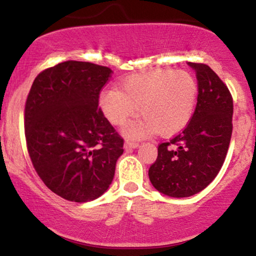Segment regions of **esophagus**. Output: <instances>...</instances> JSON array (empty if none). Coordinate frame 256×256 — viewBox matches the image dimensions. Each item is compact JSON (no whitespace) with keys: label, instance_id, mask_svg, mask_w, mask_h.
I'll list each match as a JSON object with an SVG mask.
<instances>
[{"label":"esophagus","instance_id":"esophagus-1","mask_svg":"<svg viewBox=\"0 0 256 256\" xmlns=\"http://www.w3.org/2000/svg\"><path fill=\"white\" fill-rule=\"evenodd\" d=\"M140 146L138 142H132V140H125L124 143V148L125 149H132V148H137Z\"/></svg>","mask_w":256,"mask_h":256}]
</instances>
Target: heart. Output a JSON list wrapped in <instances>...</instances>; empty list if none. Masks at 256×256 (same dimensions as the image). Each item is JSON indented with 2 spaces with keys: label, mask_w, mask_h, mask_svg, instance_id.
<instances>
[{
  "label": "heart",
  "mask_w": 256,
  "mask_h": 256,
  "mask_svg": "<svg viewBox=\"0 0 256 256\" xmlns=\"http://www.w3.org/2000/svg\"><path fill=\"white\" fill-rule=\"evenodd\" d=\"M198 98V84L186 71L155 70L126 78L120 91L100 94V107L113 125L122 126L136 116L143 118L125 128L128 137L140 138L156 131L167 137L177 134L192 118Z\"/></svg>",
  "instance_id": "heart-1"
}]
</instances>
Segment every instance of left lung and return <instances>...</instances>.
<instances>
[{
	"instance_id": "obj_1",
	"label": "left lung",
	"mask_w": 256,
	"mask_h": 256,
	"mask_svg": "<svg viewBox=\"0 0 256 256\" xmlns=\"http://www.w3.org/2000/svg\"><path fill=\"white\" fill-rule=\"evenodd\" d=\"M198 78V104L186 126L158 146L149 167L152 186L171 198L204 190L224 164L232 134L234 100L219 76L206 64L188 62Z\"/></svg>"
}]
</instances>
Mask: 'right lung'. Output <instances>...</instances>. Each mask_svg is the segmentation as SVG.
Listing matches in <instances>:
<instances>
[{"instance_id": "1", "label": "right lung", "mask_w": 256, "mask_h": 256, "mask_svg": "<svg viewBox=\"0 0 256 256\" xmlns=\"http://www.w3.org/2000/svg\"><path fill=\"white\" fill-rule=\"evenodd\" d=\"M110 67L64 61L44 70L25 102L28 155L43 183L64 200L88 202L110 188L124 138L98 107Z\"/></svg>"}]
</instances>
